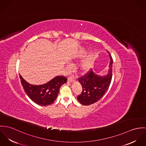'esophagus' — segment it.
Returning a JSON list of instances; mask_svg holds the SVG:
<instances>
[{"instance_id":"obj_1","label":"esophagus","mask_w":146,"mask_h":146,"mask_svg":"<svg viewBox=\"0 0 146 146\" xmlns=\"http://www.w3.org/2000/svg\"><path fill=\"white\" fill-rule=\"evenodd\" d=\"M75 81V77L73 76H71L68 78V81L70 82H72Z\"/></svg>"}]
</instances>
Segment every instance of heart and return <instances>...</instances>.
Returning <instances> with one entry per match:
<instances>
[{
    "label": "heart",
    "instance_id": "heart-1",
    "mask_svg": "<svg viewBox=\"0 0 146 146\" xmlns=\"http://www.w3.org/2000/svg\"><path fill=\"white\" fill-rule=\"evenodd\" d=\"M92 57H93V54L92 52H90L88 55V56L80 63V64L79 65V68L82 72H87L90 69V68L92 66Z\"/></svg>",
    "mask_w": 146,
    "mask_h": 146
}]
</instances>
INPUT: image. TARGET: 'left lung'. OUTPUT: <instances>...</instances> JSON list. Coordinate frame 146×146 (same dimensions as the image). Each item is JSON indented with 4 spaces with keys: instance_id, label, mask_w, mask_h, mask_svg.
Listing matches in <instances>:
<instances>
[{
    "instance_id": "obj_1",
    "label": "left lung",
    "mask_w": 146,
    "mask_h": 146,
    "mask_svg": "<svg viewBox=\"0 0 146 146\" xmlns=\"http://www.w3.org/2000/svg\"><path fill=\"white\" fill-rule=\"evenodd\" d=\"M109 56L110 58L109 70L106 76H100L91 70L78 78L82 87V91L77 96V100L81 104L83 105L93 104L100 100L107 92L113 76V60L110 54Z\"/></svg>"
}]
</instances>
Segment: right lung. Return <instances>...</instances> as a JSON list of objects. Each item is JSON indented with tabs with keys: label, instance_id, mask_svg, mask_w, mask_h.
Returning a JSON list of instances; mask_svg holds the SVG:
<instances>
[{
	"label": "right lung",
	"instance_id": "add662e5",
	"mask_svg": "<svg viewBox=\"0 0 146 146\" xmlns=\"http://www.w3.org/2000/svg\"><path fill=\"white\" fill-rule=\"evenodd\" d=\"M23 88L30 98L41 106L52 104L56 99L61 86L67 79L63 76H56L48 83L41 85H33L27 83L19 74Z\"/></svg>",
	"mask_w": 146,
	"mask_h": 146
}]
</instances>
